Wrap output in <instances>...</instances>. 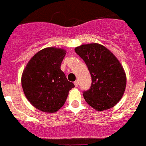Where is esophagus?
I'll return each mask as SVG.
<instances>
[{"mask_svg":"<svg viewBox=\"0 0 146 146\" xmlns=\"http://www.w3.org/2000/svg\"><path fill=\"white\" fill-rule=\"evenodd\" d=\"M74 85H75V87H77L78 86V81H77V80H76L75 82H74Z\"/></svg>","mask_w":146,"mask_h":146,"instance_id":"esophagus-1","label":"esophagus"}]
</instances>
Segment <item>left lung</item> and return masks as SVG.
<instances>
[{"label":"left lung","instance_id":"obj_1","mask_svg":"<svg viewBox=\"0 0 146 146\" xmlns=\"http://www.w3.org/2000/svg\"><path fill=\"white\" fill-rule=\"evenodd\" d=\"M83 59L92 77L90 88L83 92L85 101L97 111L114 106L126 88V74L119 61L104 45L85 44L74 49Z\"/></svg>","mask_w":146,"mask_h":146}]
</instances>
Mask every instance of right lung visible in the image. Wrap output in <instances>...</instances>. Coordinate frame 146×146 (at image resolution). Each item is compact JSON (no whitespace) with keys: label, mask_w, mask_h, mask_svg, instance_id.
<instances>
[{"label":"right lung","mask_w":146,"mask_h":146,"mask_svg":"<svg viewBox=\"0 0 146 146\" xmlns=\"http://www.w3.org/2000/svg\"><path fill=\"white\" fill-rule=\"evenodd\" d=\"M66 55L62 48L49 47L37 52L29 60L21 76V86L29 103L47 113L58 111L74 87L61 70Z\"/></svg>","instance_id":"add662e5"}]
</instances>
